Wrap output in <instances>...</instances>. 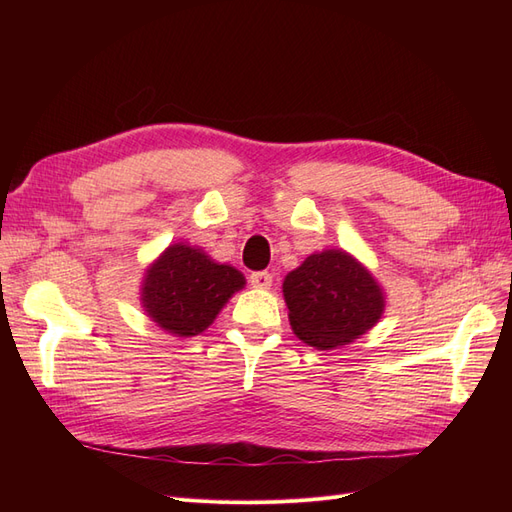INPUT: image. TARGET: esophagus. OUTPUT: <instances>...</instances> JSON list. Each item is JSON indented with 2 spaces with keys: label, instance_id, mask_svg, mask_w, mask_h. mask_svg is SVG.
Wrapping results in <instances>:
<instances>
[{
  "label": "esophagus",
  "instance_id": "esophagus-1",
  "mask_svg": "<svg viewBox=\"0 0 512 512\" xmlns=\"http://www.w3.org/2000/svg\"><path fill=\"white\" fill-rule=\"evenodd\" d=\"M250 284L254 288H271L273 284V275L269 271H254L250 275Z\"/></svg>",
  "mask_w": 512,
  "mask_h": 512
}]
</instances>
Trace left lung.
<instances>
[{
  "instance_id": "obj_1",
  "label": "left lung",
  "mask_w": 512,
  "mask_h": 512,
  "mask_svg": "<svg viewBox=\"0 0 512 512\" xmlns=\"http://www.w3.org/2000/svg\"><path fill=\"white\" fill-rule=\"evenodd\" d=\"M284 299L294 335L318 350L350 344L374 327L384 309L374 277L342 250L305 258L286 275Z\"/></svg>"
}]
</instances>
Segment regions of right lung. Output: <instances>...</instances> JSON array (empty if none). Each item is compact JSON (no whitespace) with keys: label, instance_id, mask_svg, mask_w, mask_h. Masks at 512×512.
<instances>
[{"label":"right lung","instance_id":"obj_1","mask_svg":"<svg viewBox=\"0 0 512 512\" xmlns=\"http://www.w3.org/2000/svg\"><path fill=\"white\" fill-rule=\"evenodd\" d=\"M243 284L245 277L235 267L218 265L196 247L175 243L149 267L143 307L164 331L190 337L203 333Z\"/></svg>","mask_w":512,"mask_h":512}]
</instances>
